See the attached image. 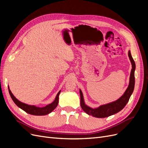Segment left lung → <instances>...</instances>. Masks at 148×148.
<instances>
[{"label": "left lung", "mask_w": 148, "mask_h": 148, "mask_svg": "<svg viewBox=\"0 0 148 148\" xmlns=\"http://www.w3.org/2000/svg\"><path fill=\"white\" fill-rule=\"evenodd\" d=\"M128 56L131 62L132 66L130 75L129 84L122 96L119 97L118 99L107 103V104H102L99 107H96V108H92V107L86 104V103L84 102L83 92L81 89H79L80 104H81L82 109L86 114L96 118L107 117L118 113L126 106L129 101L130 97L133 92L134 88H135V71L136 68L135 62L133 59L130 51H128Z\"/></svg>", "instance_id": "left-lung-1"}]
</instances>
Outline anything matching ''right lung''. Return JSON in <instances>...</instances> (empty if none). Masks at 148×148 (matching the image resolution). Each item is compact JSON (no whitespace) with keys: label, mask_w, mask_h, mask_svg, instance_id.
<instances>
[{"label":"right lung","mask_w":148,"mask_h":148,"mask_svg":"<svg viewBox=\"0 0 148 148\" xmlns=\"http://www.w3.org/2000/svg\"><path fill=\"white\" fill-rule=\"evenodd\" d=\"M8 91H9V93H10V95L12 97L13 101L15 102V104L18 107H20V109L25 111L26 113L31 115H46L49 114V113H51V112H52L56 108V107L58 105V103H59V96L61 92V90L59 91V92H58L57 95H56L54 101H53L52 103H51V104H47L45 107H39L36 106L34 105H29L27 104H25V103H23L20 101L19 100H18L14 96V95L12 94L9 86H8Z\"/></svg>","instance_id":"add662e5"}]
</instances>
